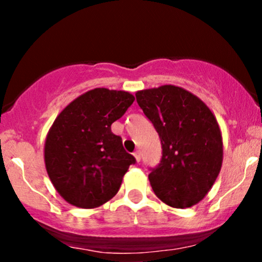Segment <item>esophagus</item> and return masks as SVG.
<instances>
[{
	"mask_svg": "<svg viewBox=\"0 0 262 262\" xmlns=\"http://www.w3.org/2000/svg\"><path fill=\"white\" fill-rule=\"evenodd\" d=\"M133 156H134V158H136L137 162H139V161H141V152H139V150H136V152L133 153Z\"/></svg>",
	"mask_w": 262,
	"mask_h": 262,
	"instance_id": "1",
	"label": "esophagus"
}]
</instances>
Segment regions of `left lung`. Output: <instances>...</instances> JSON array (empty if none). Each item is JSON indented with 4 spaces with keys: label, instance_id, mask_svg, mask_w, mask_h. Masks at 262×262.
<instances>
[{
    "label": "left lung",
    "instance_id": "8db88e82",
    "mask_svg": "<svg viewBox=\"0 0 262 262\" xmlns=\"http://www.w3.org/2000/svg\"><path fill=\"white\" fill-rule=\"evenodd\" d=\"M162 144V160L148 175L160 200L190 208L204 199L223 162V139L213 112L203 100L173 84L136 92Z\"/></svg>",
    "mask_w": 262,
    "mask_h": 262
}]
</instances>
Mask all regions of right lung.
<instances>
[{
	"label": "right lung",
	"mask_w": 262,
	"mask_h": 262,
	"mask_svg": "<svg viewBox=\"0 0 262 262\" xmlns=\"http://www.w3.org/2000/svg\"><path fill=\"white\" fill-rule=\"evenodd\" d=\"M133 101L129 92L99 87L76 97L53 121L44 162L54 189L71 205L92 209L119 191L136 158L125 152L112 124Z\"/></svg>",
	"instance_id": "add662e5"
}]
</instances>
